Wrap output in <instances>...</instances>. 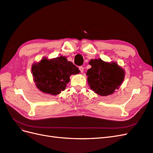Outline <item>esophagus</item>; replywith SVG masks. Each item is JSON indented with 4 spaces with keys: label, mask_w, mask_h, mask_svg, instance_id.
<instances>
[{
    "label": "esophagus",
    "mask_w": 153,
    "mask_h": 153,
    "mask_svg": "<svg viewBox=\"0 0 153 153\" xmlns=\"http://www.w3.org/2000/svg\"><path fill=\"white\" fill-rule=\"evenodd\" d=\"M79 70H80V71L81 73H83V71H84V67L80 66V67H79Z\"/></svg>",
    "instance_id": "obj_1"
}]
</instances>
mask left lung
Returning a JSON list of instances; mask_svg holds the SVG:
<instances>
[{"instance_id": "8db88e82", "label": "left lung", "mask_w": 153, "mask_h": 153, "mask_svg": "<svg viewBox=\"0 0 153 153\" xmlns=\"http://www.w3.org/2000/svg\"><path fill=\"white\" fill-rule=\"evenodd\" d=\"M87 71L88 84L96 94L106 96L113 94L123 81L125 71L116 63H106L101 59H91Z\"/></svg>"}]
</instances>
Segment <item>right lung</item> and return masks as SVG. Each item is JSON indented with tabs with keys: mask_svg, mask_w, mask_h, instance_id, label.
I'll return each mask as SVG.
<instances>
[{
	"mask_svg": "<svg viewBox=\"0 0 153 153\" xmlns=\"http://www.w3.org/2000/svg\"><path fill=\"white\" fill-rule=\"evenodd\" d=\"M32 72L39 90L55 95L64 90L70 76L78 74L79 70L65 57L60 56L53 59L43 58L38 64H33Z\"/></svg>",
	"mask_w": 153,
	"mask_h": 153,
	"instance_id": "right-lung-1",
	"label": "right lung"
}]
</instances>
